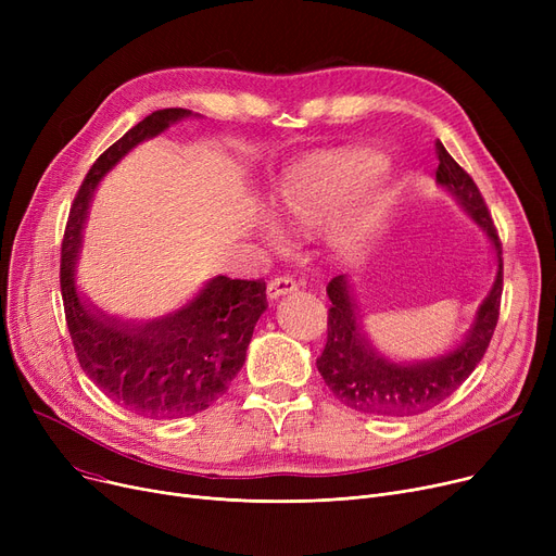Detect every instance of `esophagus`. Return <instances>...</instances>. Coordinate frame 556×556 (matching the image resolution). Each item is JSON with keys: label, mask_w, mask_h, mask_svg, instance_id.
<instances>
[{"label": "esophagus", "mask_w": 556, "mask_h": 556, "mask_svg": "<svg viewBox=\"0 0 556 556\" xmlns=\"http://www.w3.org/2000/svg\"><path fill=\"white\" fill-rule=\"evenodd\" d=\"M293 290H298V283L293 277H275L268 281V298L270 300L293 293Z\"/></svg>", "instance_id": "1"}]
</instances>
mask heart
Segmentation results:
<instances>
[{
  "mask_svg": "<svg viewBox=\"0 0 556 556\" xmlns=\"http://www.w3.org/2000/svg\"><path fill=\"white\" fill-rule=\"evenodd\" d=\"M383 160L363 149L319 153L300 164L279 189V212L295 229H313L327 223L338 204L381 170ZM381 189H367L336 212L331 223L333 241L342 250H356L371 231L381 212ZM277 241L275 229L270 231Z\"/></svg>",
  "mask_w": 556,
  "mask_h": 556,
  "instance_id": "obj_1",
  "label": "heart"
}]
</instances>
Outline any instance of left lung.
<instances>
[{
  "instance_id": "1",
  "label": "left lung",
  "mask_w": 556,
  "mask_h": 556,
  "mask_svg": "<svg viewBox=\"0 0 556 556\" xmlns=\"http://www.w3.org/2000/svg\"><path fill=\"white\" fill-rule=\"evenodd\" d=\"M434 151L440 160L437 182L446 187L489 233L495 256H498V275H495L489 298L478 308L469 338L448 356L419 365H396L378 356L361 333L344 275L329 281L327 295L331 306L327 344L323 356L317 358V371L323 374L325 383L338 401L363 415L410 417L440 405L478 367L493 338L495 325H498L503 298V243L498 239V229H495L486 202L471 175L448 155L440 139L434 141Z\"/></svg>"
}]
</instances>
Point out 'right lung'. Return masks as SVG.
Here are the masks:
<instances>
[{
  "mask_svg": "<svg viewBox=\"0 0 556 556\" xmlns=\"http://www.w3.org/2000/svg\"><path fill=\"white\" fill-rule=\"evenodd\" d=\"M189 114L185 108L157 110L99 155L72 202L61 248V290L76 358L105 396L146 419L207 410L241 371L256 319L268 308L266 281L223 275L185 308L149 325L119 323L76 295L74 266L94 187L139 141Z\"/></svg>",
  "mask_w": 556,
  "mask_h": 556,
  "instance_id": "add662e5",
  "label": "right lung"
}]
</instances>
